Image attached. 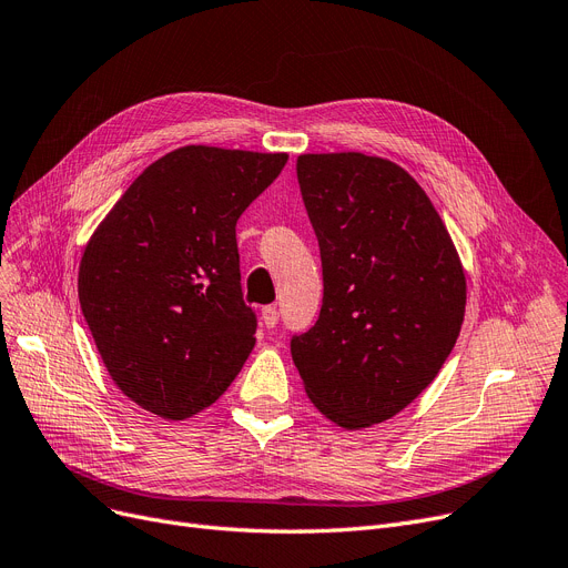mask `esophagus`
Segmentation results:
<instances>
[{
  "label": "esophagus",
  "mask_w": 568,
  "mask_h": 568,
  "mask_svg": "<svg viewBox=\"0 0 568 568\" xmlns=\"http://www.w3.org/2000/svg\"><path fill=\"white\" fill-rule=\"evenodd\" d=\"M278 308L276 306H264L262 308V323L271 329V327H276L278 325Z\"/></svg>",
  "instance_id": "1"
}]
</instances>
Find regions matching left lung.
I'll use <instances>...</instances> for the list:
<instances>
[{
	"instance_id": "left-lung-1",
	"label": "left lung",
	"mask_w": 568,
	"mask_h": 568,
	"mask_svg": "<svg viewBox=\"0 0 568 568\" xmlns=\"http://www.w3.org/2000/svg\"><path fill=\"white\" fill-rule=\"evenodd\" d=\"M323 260V308L290 351L308 399L362 429L404 410L440 372L464 323L466 278L425 190L362 153L300 155Z\"/></svg>"
}]
</instances>
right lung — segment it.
Returning a JSON list of instances; mask_svg holds the SVG:
<instances>
[{"label": "right lung", "mask_w": 568, "mask_h": 568, "mask_svg": "<svg viewBox=\"0 0 568 568\" xmlns=\"http://www.w3.org/2000/svg\"><path fill=\"white\" fill-rule=\"evenodd\" d=\"M285 153L183 145L148 166L94 230L79 302L111 378L166 420L211 406L255 345L236 220Z\"/></svg>", "instance_id": "add662e5"}]
</instances>
